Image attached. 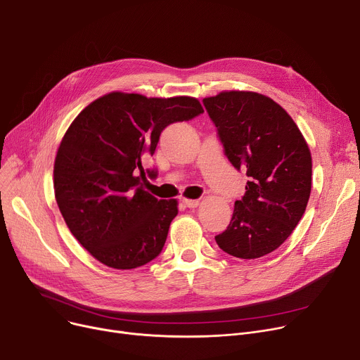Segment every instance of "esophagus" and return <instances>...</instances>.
Here are the masks:
<instances>
[{"instance_id": "34e87169", "label": "esophagus", "mask_w": 360, "mask_h": 360, "mask_svg": "<svg viewBox=\"0 0 360 360\" xmlns=\"http://www.w3.org/2000/svg\"><path fill=\"white\" fill-rule=\"evenodd\" d=\"M182 202L186 207H190V209H195V207L200 205V200H191V198H182Z\"/></svg>"}]
</instances>
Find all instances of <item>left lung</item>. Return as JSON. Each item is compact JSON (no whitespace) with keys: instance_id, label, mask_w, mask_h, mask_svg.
Here are the masks:
<instances>
[{"instance_id":"obj_1","label":"left lung","mask_w":360,"mask_h":360,"mask_svg":"<svg viewBox=\"0 0 360 360\" xmlns=\"http://www.w3.org/2000/svg\"><path fill=\"white\" fill-rule=\"evenodd\" d=\"M202 102L226 156L250 178L216 242L236 258L267 255L292 235L307 210L312 185L308 143L289 113L266 94L224 90Z\"/></svg>"}]
</instances>
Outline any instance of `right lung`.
I'll return each instance as SVG.
<instances>
[{
	"instance_id": "right-lung-1",
	"label": "right lung",
	"mask_w": 360,
	"mask_h": 360,
	"mask_svg": "<svg viewBox=\"0 0 360 360\" xmlns=\"http://www.w3.org/2000/svg\"><path fill=\"white\" fill-rule=\"evenodd\" d=\"M202 112L191 96L110 91L71 122L53 163L55 200L72 236L99 262L132 270L160 254L178 200L144 190L146 175L156 172L143 162L169 124Z\"/></svg>"
}]
</instances>
